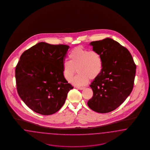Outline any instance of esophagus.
<instances>
[{"mask_svg": "<svg viewBox=\"0 0 150 150\" xmlns=\"http://www.w3.org/2000/svg\"><path fill=\"white\" fill-rule=\"evenodd\" d=\"M76 88H78V89H80V90H83L85 88L84 87H76Z\"/></svg>", "mask_w": 150, "mask_h": 150, "instance_id": "obj_1", "label": "esophagus"}]
</instances>
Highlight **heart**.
<instances>
[{
  "mask_svg": "<svg viewBox=\"0 0 150 150\" xmlns=\"http://www.w3.org/2000/svg\"><path fill=\"white\" fill-rule=\"evenodd\" d=\"M70 61L63 62V74L65 79L70 81L76 72L79 74L72 80L76 86H86L91 80L97 78L103 70V60L100 53L81 47L72 50L69 53Z\"/></svg>",
  "mask_w": 150,
  "mask_h": 150,
  "instance_id": "b5f03b06",
  "label": "heart"
}]
</instances>
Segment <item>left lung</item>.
<instances>
[{
	"label": "left lung",
	"instance_id": "1",
	"mask_svg": "<svg viewBox=\"0 0 150 150\" xmlns=\"http://www.w3.org/2000/svg\"><path fill=\"white\" fill-rule=\"evenodd\" d=\"M91 45L100 54L103 67L90 85L93 95L88 105L94 111L107 113L119 107L132 92L136 65L129 51L112 39L92 42Z\"/></svg>",
	"mask_w": 150,
	"mask_h": 150
}]
</instances>
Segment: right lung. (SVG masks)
<instances>
[{
	"mask_svg": "<svg viewBox=\"0 0 150 150\" xmlns=\"http://www.w3.org/2000/svg\"><path fill=\"white\" fill-rule=\"evenodd\" d=\"M69 48L64 44L38 43L22 54L16 67L18 94L38 114L56 113L74 88L63 74L62 64Z\"/></svg>",
	"mask_w": 150,
	"mask_h": 150,
	"instance_id": "add662e5",
	"label": "right lung"
}]
</instances>
